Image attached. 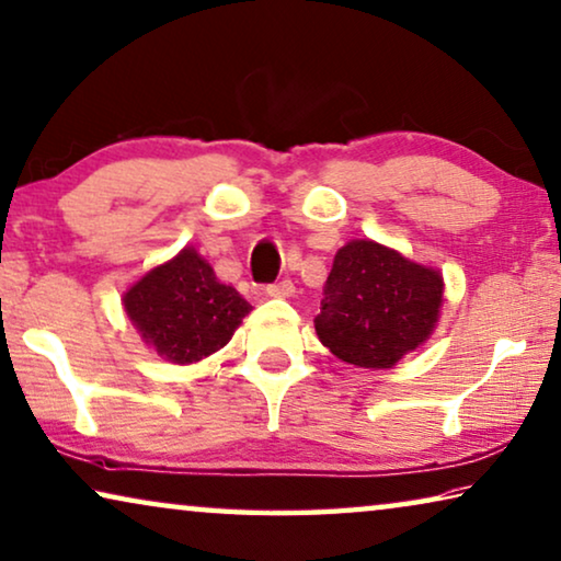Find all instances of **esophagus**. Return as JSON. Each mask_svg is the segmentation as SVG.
I'll return each instance as SVG.
<instances>
[{
	"instance_id": "34e87169",
	"label": "esophagus",
	"mask_w": 561,
	"mask_h": 561,
	"mask_svg": "<svg viewBox=\"0 0 561 561\" xmlns=\"http://www.w3.org/2000/svg\"><path fill=\"white\" fill-rule=\"evenodd\" d=\"M266 295H270V297H277V299L291 297V295H295V284H291L289 279L274 282V284H270V287H266Z\"/></svg>"
}]
</instances>
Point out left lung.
Listing matches in <instances>:
<instances>
[{"label":"left lung","instance_id":"1","mask_svg":"<svg viewBox=\"0 0 561 561\" xmlns=\"http://www.w3.org/2000/svg\"><path fill=\"white\" fill-rule=\"evenodd\" d=\"M440 305L438 270L378 241L353 239L334 254L314 330L342 363L386 370L431 337Z\"/></svg>","mask_w":561,"mask_h":561}]
</instances>
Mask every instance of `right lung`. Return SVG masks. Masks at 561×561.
Instances as JSON below:
<instances>
[{
  "mask_svg": "<svg viewBox=\"0 0 561 561\" xmlns=\"http://www.w3.org/2000/svg\"><path fill=\"white\" fill-rule=\"evenodd\" d=\"M123 307L140 340L173 365L214 355L252 312V305L216 279L211 264L191 247L144 274L123 295Z\"/></svg>",
  "mask_w": 561,
  "mask_h": 561,
  "instance_id": "obj_1",
  "label": "right lung"
}]
</instances>
